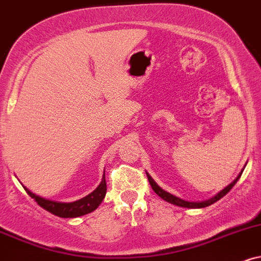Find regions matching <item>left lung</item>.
<instances>
[{"label":"left lung","mask_w":261,"mask_h":261,"mask_svg":"<svg viewBox=\"0 0 261 261\" xmlns=\"http://www.w3.org/2000/svg\"><path fill=\"white\" fill-rule=\"evenodd\" d=\"M242 172H243V170H242V171L240 172V174H238V176H237L236 178H234V180L232 181L231 184L228 185V186H226V187L224 188V190H221L220 192H219L218 194H215L214 197H212V198H209V199H206V200H200V202H191V200H185V199L180 198V197L174 196V194L166 192L165 190H163L162 187H159L158 185H156V182H155L154 180H153L152 176H150L149 174H147V177H148V181H149L150 186H152V188H153V191H154V192H155L156 194H158V196L161 197L162 199H164L165 202L171 203V204H174V205H177V206H182V208H192V209H197V208H205V206L212 205V204H214L215 202H218L219 199H221L222 197L225 196V194H227L228 192H230L231 188L233 187L234 185H236V182H237L238 180H240Z\"/></svg>","instance_id":"obj_1"}]
</instances>
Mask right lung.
I'll list each match as a JSON object with an SVG mask.
<instances>
[{"mask_svg":"<svg viewBox=\"0 0 261 261\" xmlns=\"http://www.w3.org/2000/svg\"><path fill=\"white\" fill-rule=\"evenodd\" d=\"M23 187L31 198L36 200V203L39 204L41 208L47 210V212H49L53 215L59 216V218H77V216L89 214V213L93 212V210L98 208L99 204L102 203L103 199H105L107 193V184L105 175H103L102 181H100L98 187H97L93 192L87 194L84 198L70 203L55 202V200L42 198V197L34 194L25 186Z\"/></svg>","mask_w":261,"mask_h":261,"instance_id":"right-lung-1","label":"right lung"}]
</instances>
